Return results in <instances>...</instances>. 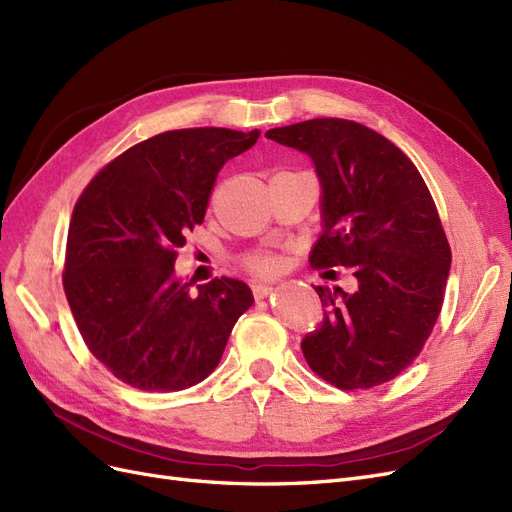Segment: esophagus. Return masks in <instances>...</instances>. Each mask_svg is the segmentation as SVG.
<instances>
[{
  "mask_svg": "<svg viewBox=\"0 0 512 512\" xmlns=\"http://www.w3.org/2000/svg\"><path fill=\"white\" fill-rule=\"evenodd\" d=\"M252 292H254V299L260 301V299H267L269 294H273V288H271V286H265V284H254V286H252Z\"/></svg>",
  "mask_w": 512,
  "mask_h": 512,
  "instance_id": "obj_1",
  "label": "esophagus"
}]
</instances>
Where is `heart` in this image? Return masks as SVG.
Listing matches in <instances>:
<instances>
[{
    "label": "heart",
    "mask_w": 512,
    "mask_h": 512,
    "mask_svg": "<svg viewBox=\"0 0 512 512\" xmlns=\"http://www.w3.org/2000/svg\"><path fill=\"white\" fill-rule=\"evenodd\" d=\"M245 267L254 273H271L275 269V262L267 256H247Z\"/></svg>",
    "instance_id": "1"
}]
</instances>
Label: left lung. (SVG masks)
I'll return each instance as SVG.
<instances>
[{
  "mask_svg": "<svg viewBox=\"0 0 512 512\" xmlns=\"http://www.w3.org/2000/svg\"><path fill=\"white\" fill-rule=\"evenodd\" d=\"M267 138L316 166L324 228L309 265L356 277L352 294L316 286L324 320L301 342L307 365L342 391L393 380L429 339L451 269L421 173L389 138L348 119H309Z\"/></svg>",
  "mask_w": 512,
  "mask_h": 512,
  "instance_id": "obj_1",
  "label": "left lung"
}]
</instances>
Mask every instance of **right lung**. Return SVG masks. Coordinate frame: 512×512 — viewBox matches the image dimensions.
I'll return each mask as SVG.
<instances>
[{"label": "right lung", "mask_w": 512, "mask_h": 512, "mask_svg": "<svg viewBox=\"0 0 512 512\" xmlns=\"http://www.w3.org/2000/svg\"><path fill=\"white\" fill-rule=\"evenodd\" d=\"M260 132L170 130L130 147L89 181L72 211L64 290L89 352L134 389L173 393L218 367L252 307L247 284L215 277L192 292L177 250L203 224L220 168Z\"/></svg>", "instance_id": "obj_1"}]
</instances>
